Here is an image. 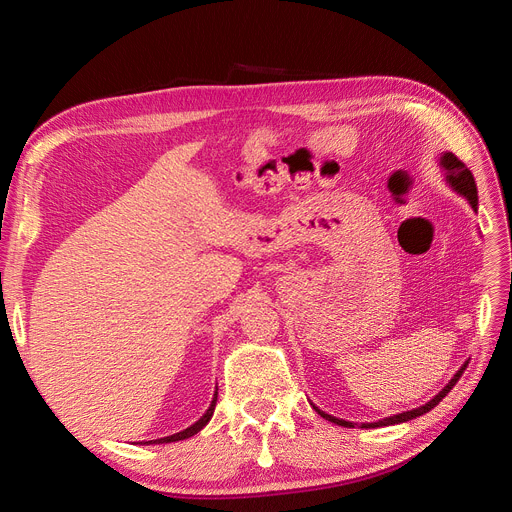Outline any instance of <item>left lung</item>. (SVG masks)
Masks as SVG:
<instances>
[{
  "label": "left lung",
  "instance_id": "8db88e82",
  "mask_svg": "<svg viewBox=\"0 0 512 512\" xmlns=\"http://www.w3.org/2000/svg\"><path fill=\"white\" fill-rule=\"evenodd\" d=\"M440 166H442V170H444L446 183L451 185V188H453L459 196L466 198L468 203H470V207H472L474 211H478V192H476V181H474V177H472L470 170L466 168V164H463L461 160H457L451 151H444L442 156H440ZM466 367H468V361L459 367V371H457V374L451 378V382H448L436 397L429 399L425 406H418V408H412V410H408V412H399V414H393V416L380 418V421H376V423H361V427H363V429H374V427H386V425H399V423L412 421V418H416V416H421V414L429 412L431 408H436L448 393H451V389H453V386L457 384V380L461 378L463 371H466ZM312 406H314V404H312ZM314 410H316L322 418H327V421H331V423H335V425H342V427H354V423L344 421V418H337V416H333V414L322 412V410H320V408H316V406H314Z\"/></svg>",
  "mask_w": 512,
  "mask_h": 512
}]
</instances>
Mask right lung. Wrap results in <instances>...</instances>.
I'll list each match as a JSON object with an SVG mask.
<instances>
[{"label":"right lung","instance_id":"obj_1","mask_svg":"<svg viewBox=\"0 0 512 512\" xmlns=\"http://www.w3.org/2000/svg\"><path fill=\"white\" fill-rule=\"evenodd\" d=\"M215 401H218V393H213V399L211 404L207 408V412L198 418V421L194 425H190L188 429H183L179 433H173V436H166V438H158V440H149V442H138V444H168V442H179V440H185V438H192L194 433H198L200 429H203L213 416V410H215Z\"/></svg>","mask_w":512,"mask_h":512}]
</instances>
